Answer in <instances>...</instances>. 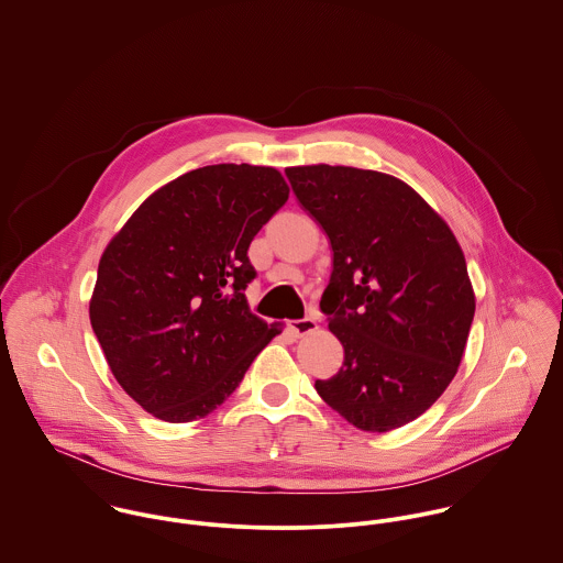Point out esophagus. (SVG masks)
Instances as JSON below:
<instances>
[{"mask_svg":"<svg viewBox=\"0 0 563 563\" xmlns=\"http://www.w3.org/2000/svg\"><path fill=\"white\" fill-rule=\"evenodd\" d=\"M289 328L296 336H305V334H311L312 330H317V321L312 317H305V319L289 321Z\"/></svg>","mask_w":563,"mask_h":563,"instance_id":"esophagus-1","label":"esophagus"}]
</instances>
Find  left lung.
Wrapping results in <instances>:
<instances>
[{
	"label": "left lung",
	"mask_w": 563,
	"mask_h": 563,
	"mask_svg": "<svg viewBox=\"0 0 563 563\" xmlns=\"http://www.w3.org/2000/svg\"><path fill=\"white\" fill-rule=\"evenodd\" d=\"M332 246L321 296L343 367L319 397L363 432L421 417L462 363L475 291L449 224L408 184L352 166L285 168Z\"/></svg>",
	"instance_id": "left-lung-1"
}]
</instances>
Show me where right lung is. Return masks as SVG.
<instances>
[{
  "mask_svg": "<svg viewBox=\"0 0 563 563\" xmlns=\"http://www.w3.org/2000/svg\"><path fill=\"white\" fill-rule=\"evenodd\" d=\"M272 166L216 164L153 191L99 261L90 323L126 395L168 423L205 419L283 332L252 314L249 246L287 202Z\"/></svg>",
  "mask_w": 563,
  "mask_h": 563,
  "instance_id": "1",
  "label": "right lung"
}]
</instances>
